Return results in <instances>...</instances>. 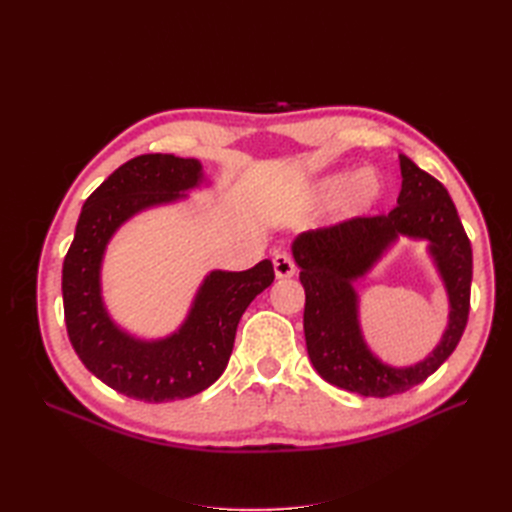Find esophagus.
Segmentation results:
<instances>
[{"mask_svg":"<svg viewBox=\"0 0 512 512\" xmlns=\"http://www.w3.org/2000/svg\"><path fill=\"white\" fill-rule=\"evenodd\" d=\"M273 269H275V277L277 280H286V277H292L294 271H297V265H294V260L290 254L280 252L273 256Z\"/></svg>","mask_w":512,"mask_h":512,"instance_id":"obj_1","label":"esophagus"}]
</instances>
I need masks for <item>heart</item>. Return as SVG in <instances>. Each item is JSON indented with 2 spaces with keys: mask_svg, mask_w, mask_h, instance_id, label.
<instances>
[{
  "mask_svg": "<svg viewBox=\"0 0 512 512\" xmlns=\"http://www.w3.org/2000/svg\"><path fill=\"white\" fill-rule=\"evenodd\" d=\"M352 180L355 181L352 184V196H350L352 207L369 209V207H374L378 200L382 198L384 185H382L380 177L376 173H371V170H365V173H361L356 179H354L352 173L337 175V177H333V179L324 183V192H327V194H342Z\"/></svg>",
  "mask_w": 512,
  "mask_h": 512,
  "instance_id": "heart-1",
  "label": "heart"
}]
</instances>
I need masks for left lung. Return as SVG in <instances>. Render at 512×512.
Masks as SVG:
<instances>
[{
  "label": "left lung",
  "mask_w": 512,
  "mask_h": 512,
  "mask_svg": "<svg viewBox=\"0 0 512 512\" xmlns=\"http://www.w3.org/2000/svg\"><path fill=\"white\" fill-rule=\"evenodd\" d=\"M401 192L389 213L363 215L307 230L292 254L305 288L303 329L307 354L318 374L350 393L389 397L427 380L457 348L470 314L472 247L444 185L399 156ZM399 234L427 238L452 301L441 346L414 368H389L364 346L355 318L351 280L360 276Z\"/></svg>",
  "instance_id": "1"
}]
</instances>
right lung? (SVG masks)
Here are the masks:
<instances>
[{
    "instance_id": "right-lung-1",
    "label": "right lung",
    "mask_w": 512,
    "mask_h": 512,
    "mask_svg": "<svg viewBox=\"0 0 512 512\" xmlns=\"http://www.w3.org/2000/svg\"><path fill=\"white\" fill-rule=\"evenodd\" d=\"M200 177L196 160L170 153H145L121 164L85 200L61 271L66 329L79 359L117 393L149 404L192 397L218 380L243 312L275 280L271 260L239 273L213 271L179 333L160 342H138L108 318L100 297L108 239L130 215L181 198Z\"/></svg>"
}]
</instances>
